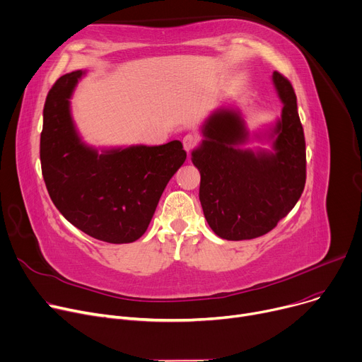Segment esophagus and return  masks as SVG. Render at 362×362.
<instances>
[{"label":"esophagus","mask_w":362,"mask_h":362,"mask_svg":"<svg viewBox=\"0 0 362 362\" xmlns=\"http://www.w3.org/2000/svg\"><path fill=\"white\" fill-rule=\"evenodd\" d=\"M198 142H199V139H198L197 135L187 134V135L183 136V148H185L187 153H190L192 150H194V148L198 146Z\"/></svg>","instance_id":"obj_1"}]
</instances>
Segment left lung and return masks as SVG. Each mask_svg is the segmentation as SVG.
Wrapping results in <instances>:
<instances>
[{
	"label": "left lung",
	"mask_w": 362,
	"mask_h": 362,
	"mask_svg": "<svg viewBox=\"0 0 362 362\" xmlns=\"http://www.w3.org/2000/svg\"><path fill=\"white\" fill-rule=\"evenodd\" d=\"M284 103L271 132L272 151L238 148L249 138L243 119L214 112L202 127L205 139L192 151L201 173L199 201L212 231L226 240L269 233L300 199L305 185V139L291 83L272 76Z\"/></svg>",
	"instance_id": "left-lung-1"
}]
</instances>
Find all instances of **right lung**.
Returning <instances> with one entry per match:
<instances>
[{"label":"right lung","mask_w":362,"mask_h":362,"mask_svg":"<svg viewBox=\"0 0 362 362\" xmlns=\"http://www.w3.org/2000/svg\"><path fill=\"white\" fill-rule=\"evenodd\" d=\"M84 71L57 80L46 95L40 134L42 175L65 218L106 243H132L147 231L168 180L186 160L180 141L99 153L81 141L69 99Z\"/></svg>","instance_id":"obj_1"}]
</instances>
